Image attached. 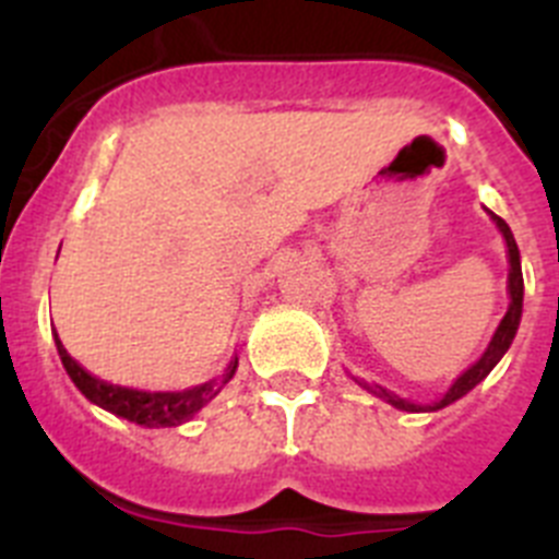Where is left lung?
<instances>
[{
  "instance_id": "8db88e82",
  "label": "left lung",
  "mask_w": 559,
  "mask_h": 559,
  "mask_svg": "<svg viewBox=\"0 0 559 559\" xmlns=\"http://www.w3.org/2000/svg\"><path fill=\"white\" fill-rule=\"evenodd\" d=\"M490 218L496 221L498 231H501L503 240H507V257H510V285H507V288H510V308H507V316L501 319V324H498L496 333H492L490 347L484 349L481 358H478L476 364L467 369V372H462L456 380H453V386L448 389V392L442 394V400H437V403L417 406V403H412V400H403V397H397L394 392H389V389H383L380 383H360V386L367 389V392H372L374 397H380V400H386V403H392V406L400 408V412H439V408H445V406H451V403H456L459 397H464V394L471 392L473 386H478V383H481V380L492 372V367H496L498 360L503 358V353L510 349L512 338H515L518 324H521V313H523L521 251H518L515 237H512V229L507 226V221L498 218L496 212H490Z\"/></svg>"
}]
</instances>
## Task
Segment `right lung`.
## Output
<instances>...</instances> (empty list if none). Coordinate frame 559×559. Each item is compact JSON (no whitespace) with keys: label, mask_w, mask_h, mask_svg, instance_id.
<instances>
[{"label":"right lung","mask_w":559,"mask_h":559,"mask_svg":"<svg viewBox=\"0 0 559 559\" xmlns=\"http://www.w3.org/2000/svg\"><path fill=\"white\" fill-rule=\"evenodd\" d=\"M56 347L58 355H61L63 369H67L72 383L81 389V394L88 403H95V406L106 408V412L117 414V417L145 428H173L187 423V419H192L210 400L218 397V392L229 383L231 374H235L237 369V358H231L229 367H226V372L221 374V378L206 380L201 386L185 389V392H140V389L114 386V383H106V380L88 374L86 369L63 349L58 333Z\"/></svg>","instance_id":"add662e5"}]
</instances>
